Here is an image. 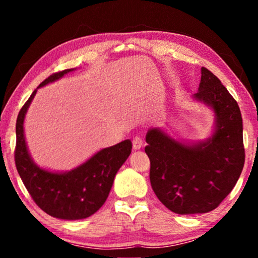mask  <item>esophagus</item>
<instances>
[{
	"label": "esophagus",
	"instance_id": "obj_1",
	"mask_svg": "<svg viewBox=\"0 0 258 258\" xmlns=\"http://www.w3.org/2000/svg\"><path fill=\"white\" fill-rule=\"evenodd\" d=\"M132 143H133V149L134 150H140L143 146V140H142V138H140V137H135L133 139Z\"/></svg>",
	"mask_w": 258,
	"mask_h": 258
}]
</instances>
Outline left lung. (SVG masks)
Wrapping results in <instances>:
<instances>
[{
	"label": "left lung",
	"mask_w": 258,
	"mask_h": 258,
	"mask_svg": "<svg viewBox=\"0 0 258 258\" xmlns=\"http://www.w3.org/2000/svg\"><path fill=\"white\" fill-rule=\"evenodd\" d=\"M194 98L215 113L212 138L190 146L159 128L149 130L146 137L152 190L169 211L181 215L215 209L232 191L244 164L239 106L207 68H202Z\"/></svg>",
	"instance_id": "obj_1"
}]
</instances>
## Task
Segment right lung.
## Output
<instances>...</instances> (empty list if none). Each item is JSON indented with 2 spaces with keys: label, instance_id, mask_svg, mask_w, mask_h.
I'll return each instance as SVG.
<instances>
[{
  "label": "right lung",
  "instance_id": "1",
  "mask_svg": "<svg viewBox=\"0 0 258 258\" xmlns=\"http://www.w3.org/2000/svg\"><path fill=\"white\" fill-rule=\"evenodd\" d=\"M52 74L43 81L42 87L73 72ZM37 87V89H38ZM36 91L20 109L16 124V167L35 204L46 214L61 220H82L99 211L108 198L116 173L132 151V142L125 140L104 148L78 167L64 173L40 168L30 157L25 141L24 120Z\"/></svg>",
  "mask_w": 258,
  "mask_h": 258
}]
</instances>
